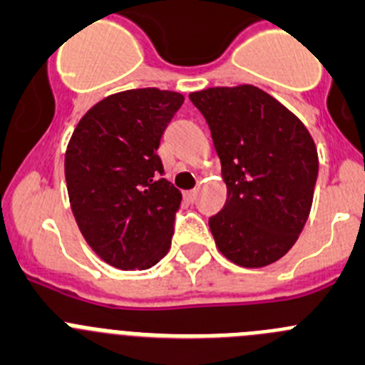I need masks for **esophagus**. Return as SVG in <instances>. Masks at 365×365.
I'll list each match as a JSON object with an SVG mask.
<instances>
[{
    "mask_svg": "<svg viewBox=\"0 0 365 365\" xmlns=\"http://www.w3.org/2000/svg\"><path fill=\"white\" fill-rule=\"evenodd\" d=\"M196 195H198V192H196V189L185 190V192H183V198H185L189 203H192L196 200Z\"/></svg>",
    "mask_w": 365,
    "mask_h": 365,
    "instance_id": "34e87169",
    "label": "esophagus"
}]
</instances>
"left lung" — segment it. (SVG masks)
<instances>
[{
	"mask_svg": "<svg viewBox=\"0 0 365 365\" xmlns=\"http://www.w3.org/2000/svg\"><path fill=\"white\" fill-rule=\"evenodd\" d=\"M211 129L227 202L209 218L216 247L242 267L280 260L313 205L318 153L305 125L255 85L189 94Z\"/></svg>",
	"mask_w": 365,
	"mask_h": 365,
	"instance_id": "obj_1",
	"label": "left lung"
}]
</instances>
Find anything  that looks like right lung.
Here are the masks:
<instances>
[{
    "label": "right lung",
    "instance_id": "right-lung-1",
    "mask_svg": "<svg viewBox=\"0 0 365 365\" xmlns=\"http://www.w3.org/2000/svg\"><path fill=\"white\" fill-rule=\"evenodd\" d=\"M183 96L133 88L98 101L80 120L67 153L72 215L109 265L149 269L170 249L182 192L162 178L160 140Z\"/></svg>",
    "mask_w": 365,
    "mask_h": 365
}]
</instances>
